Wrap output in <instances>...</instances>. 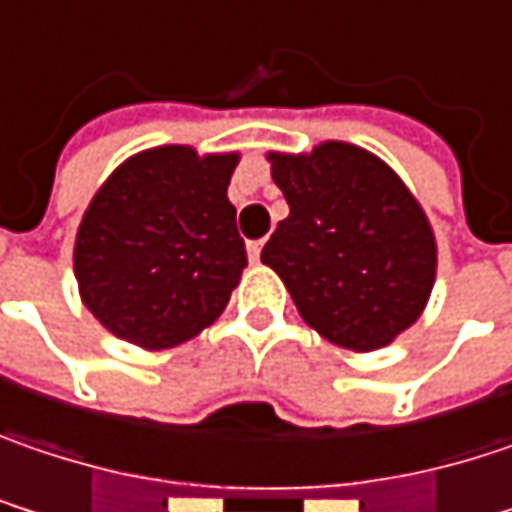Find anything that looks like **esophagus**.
Segmentation results:
<instances>
[{"label":"esophagus","instance_id":"1","mask_svg":"<svg viewBox=\"0 0 512 512\" xmlns=\"http://www.w3.org/2000/svg\"><path fill=\"white\" fill-rule=\"evenodd\" d=\"M260 252H263V240H255V243L246 246V255H249L252 263H260Z\"/></svg>","mask_w":512,"mask_h":512}]
</instances>
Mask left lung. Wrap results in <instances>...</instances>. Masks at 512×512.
Wrapping results in <instances>:
<instances>
[{"label": "left lung", "instance_id": "obj_1", "mask_svg": "<svg viewBox=\"0 0 512 512\" xmlns=\"http://www.w3.org/2000/svg\"><path fill=\"white\" fill-rule=\"evenodd\" d=\"M289 202L260 260L327 342L371 353L423 316L437 275L432 223L408 185L365 147L321 141L266 153Z\"/></svg>", "mask_w": 512, "mask_h": 512}]
</instances>
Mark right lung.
Listing matches in <instances>:
<instances>
[{"instance_id": "1", "label": "right lung", "mask_w": 512, "mask_h": 512, "mask_svg": "<svg viewBox=\"0 0 512 512\" xmlns=\"http://www.w3.org/2000/svg\"><path fill=\"white\" fill-rule=\"evenodd\" d=\"M240 153L141 150L92 196L75 237L80 301L141 350H167L223 316L246 269L228 182Z\"/></svg>"}]
</instances>
